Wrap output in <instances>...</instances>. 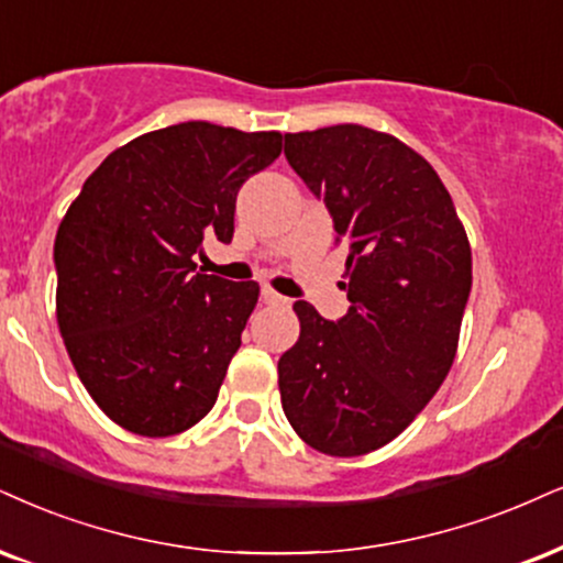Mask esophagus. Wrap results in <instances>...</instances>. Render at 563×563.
Instances as JSON below:
<instances>
[{"label":"esophagus","instance_id":"1","mask_svg":"<svg viewBox=\"0 0 563 563\" xmlns=\"http://www.w3.org/2000/svg\"><path fill=\"white\" fill-rule=\"evenodd\" d=\"M261 297H263V302L266 305H287L289 300L284 295H279L276 292V289H271V287H263L261 289Z\"/></svg>","mask_w":563,"mask_h":563}]
</instances>
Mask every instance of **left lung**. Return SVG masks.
<instances>
[{
  "mask_svg": "<svg viewBox=\"0 0 563 563\" xmlns=\"http://www.w3.org/2000/svg\"><path fill=\"white\" fill-rule=\"evenodd\" d=\"M284 156L346 245L339 321L295 302L300 339L279 357L295 433L331 456L394 441L454 363L473 253L441 177L399 137L334 124L284 135Z\"/></svg>",
  "mask_w": 563,
  "mask_h": 563,
  "instance_id": "8db88e82",
  "label": "left lung"
}]
</instances>
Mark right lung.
Segmentation results:
<instances>
[{"mask_svg": "<svg viewBox=\"0 0 563 563\" xmlns=\"http://www.w3.org/2000/svg\"><path fill=\"white\" fill-rule=\"evenodd\" d=\"M282 154L279 133L211 122L154 130L103 158L54 240L57 323L107 418L148 439L217 405L261 287L198 274L206 234L229 242L242 183Z\"/></svg>", "mask_w": 563, "mask_h": 563, "instance_id": "obj_1", "label": "right lung"}]
</instances>
